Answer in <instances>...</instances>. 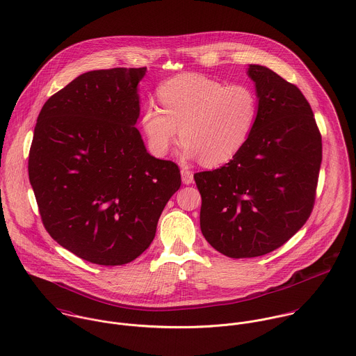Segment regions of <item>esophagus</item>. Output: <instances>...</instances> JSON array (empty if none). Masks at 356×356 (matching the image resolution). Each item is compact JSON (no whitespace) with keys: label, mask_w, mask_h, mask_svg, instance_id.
Here are the masks:
<instances>
[{"label":"esophagus","mask_w":356,"mask_h":356,"mask_svg":"<svg viewBox=\"0 0 356 356\" xmlns=\"http://www.w3.org/2000/svg\"><path fill=\"white\" fill-rule=\"evenodd\" d=\"M181 180L184 184H191L194 180V175L188 169H181Z\"/></svg>","instance_id":"esophagus-1"}]
</instances>
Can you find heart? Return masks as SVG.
Segmentation results:
<instances>
[{
  "instance_id": "heart-1",
  "label": "heart",
  "mask_w": 356,
  "mask_h": 356,
  "mask_svg": "<svg viewBox=\"0 0 356 356\" xmlns=\"http://www.w3.org/2000/svg\"><path fill=\"white\" fill-rule=\"evenodd\" d=\"M156 97L161 108L148 105L141 118L149 147L166 155L179 137L183 155L205 166L233 159L248 141L258 118L259 98L245 83H225L198 73L163 81Z\"/></svg>"
}]
</instances>
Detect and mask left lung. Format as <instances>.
<instances>
[{
    "mask_svg": "<svg viewBox=\"0 0 356 356\" xmlns=\"http://www.w3.org/2000/svg\"><path fill=\"white\" fill-rule=\"evenodd\" d=\"M259 111L255 127L225 166L198 172L205 240L229 258H255L287 243L314 209L322 136L301 90L250 65Z\"/></svg>",
    "mask_w": 356,
    "mask_h": 356,
    "instance_id": "obj_1",
    "label": "left lung"
}]
</instances>
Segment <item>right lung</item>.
I'll return each mask as SVG.
<instances>
[{
    "mask_svg": "<svg viewBox=\"0 0 356 356\" xmlns=\"http://www.w3.org/2000/svg\"><path fill=\"white\" fill-rule=\"evenodd\" d=\"M147 67L80 74L47 99L29 152L42 225L63 248L95 265L134 261L180 188L179 166L151 156L134 127Z\"/></svg>",
    "mask_w": 356,
    "mask_h": 356,
    "instance_id": "add662e5",
    "label": "right lung"
}]
</instances>
